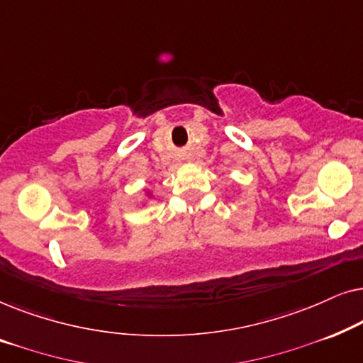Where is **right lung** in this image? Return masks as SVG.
I'll list each match as a JSON object with an SVG mask.
<instances>
[{"label": "right lung", "instance_id": "add662e5", "mask_svg": "<svg viewBox=\"0 0 363 363\" xmlns=\"http://www.w3.org/2000/svg\"><path fill=\"white\" fill-rule=\"evenodd\" d=\"M152 198H153V188H143V200H142L140 205L145 206L147 203L152 200Z\"/></svg>", "mask_w": 363, "mask_h": 363}]
</instances>
